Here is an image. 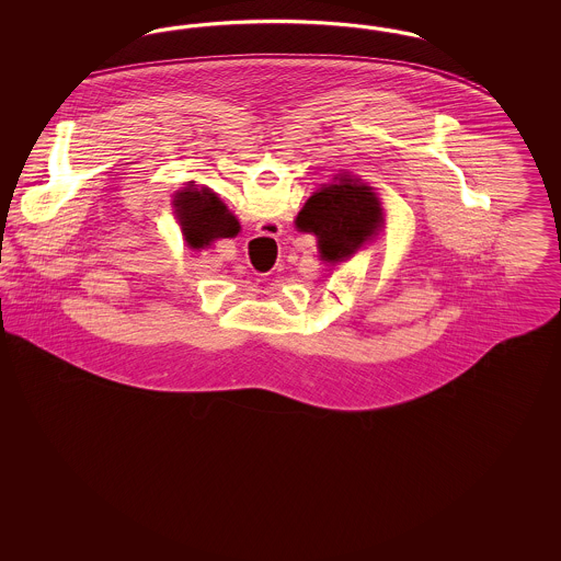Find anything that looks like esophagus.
<instances>
[{
  "label": "esophagus",
  "instance_id": "obj_1",
  "mask_svg": "<svg viewBox=\"0 0 561 561\" xmlns=\"http://www.w3.org/2000/svg\"><path fill=\"white\" fill-rule=\"evenodd\" d=\"M271 230H273L274 233L271 234L270 231H267L268 236H277V233H279V225H275V227H271Z\"/></svg>",
  "mask_w": 561,
  "mask_h": 561
}]
</instances>
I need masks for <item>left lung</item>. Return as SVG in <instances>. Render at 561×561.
<instances>
[{
    "mask_svg": "<svg viewBox=\"0 0 561 561\" xmlns=\"http://www.w3.org/2000/svg\"><path fill=\"white\" fill-rule=\"evenodd\" d=\"M382 222L380 202L373 188L347 176L316 191L296 216V227L318 236L321 259L341 263L364 241L370 240Z\"/></svg>",
    "mask_w": 561,
    "mask_h": 561,
    "instance_id": "1",
    "label": "left lung"
}]
</instances>
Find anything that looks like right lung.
Masks as SVG:
<instances>
[{"label":"right lung","mask_w":561,"mask_h":561,"mask_svg":"<svg viewBox=\"0 0 561 561\" xmlns=\"http://www.w3.org/2000/svg\"><path fill=\"white\" fill-rule=\"evenodd\" d=\"M174 208L191 248H204L218 238H233L240 233V222L210 188H185L176 195Z\"/></svg>","instance_id":"obj_1"}]
</instances>
